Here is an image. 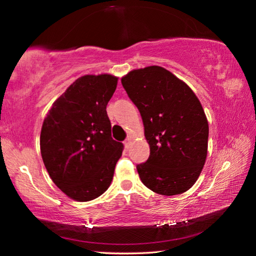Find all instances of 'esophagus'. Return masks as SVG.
<instances>
[{
    "mask_svg": "<svg viewBox=\"0 0 256 256\" xmlns=\"http://www.w3.org/2000/svg\"><path fill=\"white\" fill-rule=\"evenodd\" d=\"M130 144H131V138H125V141H124V146H125V148L126 149H128L130 148Z\"/></svg>",
    "mask_w": 256,
    "mask_h": 256,
    "instance_id": "1",
    "label": "esophagus"
}]
</instances>
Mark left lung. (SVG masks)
Instances as JSON below:
<instances>
[{"mask_svg": "<svg viewBox=\"0 0 256 256\" xmlns=\"http://www.w3.org/2000/svg\"><path fill=\"white\" fill-rule=\"evenodd\" d=\"M128 98L140 112L150 146L136 166L146 188L176 196L192 188L204 166L209 125L190 86L162 66L133 70L122 78Z\"/></svg>", "mask_w": 256, "mask_h": 256, "instance_id": "8db88e82", "label": "left lung"}]
</instances>
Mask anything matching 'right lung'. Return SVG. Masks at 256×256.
<instances>
[{"mask_svg": "<svg viewBox=\"0 0 256 256\" xmlns=\"http://www.w3.org/2000/svg\"><path fill=\"white\" fill-rule=\"evenodd\" d=\"M118 78L84 76L56 100L42 123L40 152L58 188L76 201L100 196L110 188L122 142L112 138L106 107Z\"/></svg>", "mask_w": 256, "mask_h": 256, "instance_id": "right-lung-1", "label": "right lung"}]
</instances>
